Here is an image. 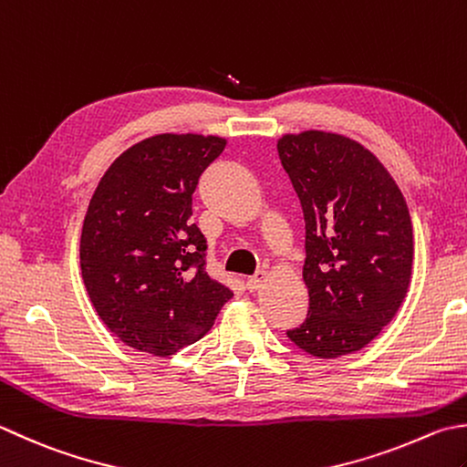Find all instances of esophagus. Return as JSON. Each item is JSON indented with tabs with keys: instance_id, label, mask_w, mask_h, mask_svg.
<instances>
[{
	"instance_id": "34e87169",
	"label": "esophagus",
	"mask_w": 467,
	"mask_h": 467,
	"mask_svg": "<svg viewBox=\"0 0 467 467\" xmlns=\"http://www.w3.org/2000/svg\"><path fill=\"white\" fill-rule=\"evenodd\" d=\"M265 281V271H257L254 275L246 279V289L249 291H257L261 287V283Z\"/></svg>"
}]
</instances>
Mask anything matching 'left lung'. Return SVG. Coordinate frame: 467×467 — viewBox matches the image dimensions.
Here are the masks:
<instances>
[{
  "label": "left lung",
  "mask_w": 467,
  "mask_h": 467,
  "mask_svg": "<svg viewBox=\"0 0 467 467\" xmlns=\"http://www.w3.org/2000/svg\"><path fill=\"white\" fill-rule=\"evenodd\" d=\"M306 221L307 317L289 340L317 358L352 354L407 296L413 224L387 168L350 137L304 131L277 141Z\"/></svg>",
  "instance_id": "left-lung-1"
}]
</instances>
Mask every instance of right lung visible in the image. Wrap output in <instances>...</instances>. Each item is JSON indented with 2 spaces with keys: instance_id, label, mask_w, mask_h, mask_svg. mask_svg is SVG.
Segmentation results:
<instances>
[{
  "instance_id": "1",
  "label": "right lung",
  "mask_w": 467,
  "mask_h": 467,
  "mask_svg": "<svg viewBox=\"0 0 467 467\" xmlns=\"http://www.w3.org/2000/svg\"><path fill=\"white\" fill-rule=\"evenodd\" d=\"M216 135L148 137L105 171L80 234L82 281L119 340L153 356L198 342L233 297L206 273V239L190 221Z\"/></svg>"
}]
</instances>
